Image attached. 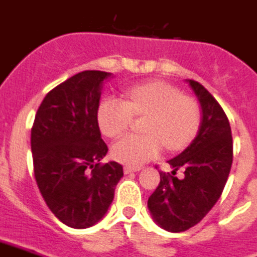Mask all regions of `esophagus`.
<instances>
[{"label":"esophagus","mask_w":257,"mask_h":257,"mask_svg":"<svg viewBox=\"0 0 257 257\" xmlns=\"http://www.w3.org/2000/svg\"><path fill=\"white\" fill-rule=\"evenodd\" d=\"M141 170V167H132V166H125L124 172L125 174H132V172H137Z\"/></svg>","instance_id":"34e87169"}]
</instances>
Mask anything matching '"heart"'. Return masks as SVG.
I'll return each instance as SVG.
<instances>
[{"label": "heart", "instance_id": "obj_1", "mask_svg": "<svg viewBox=\"0 0 257 257\" xmlns=\"http://www.w3.org/2000/svg\"><path fill=\"white\" fill-rule=\"evenodd\" d=\"M126 99L107 96L99 104L98 124L103 135L117 137L129 128L133 116H148L146 135H128L111 148L113 159L128 166L144 165L158 157L163 144L178 150L195 137L200 125V109L193 99L182 95L175 86L162 81L133 86Z\"/></svg>", "mask_w": 257, "mask_h": 257}]
</instances>
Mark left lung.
Here are the masks:
<instances>
[{"mask_svg":"<svg viewBox=\"0 0 257 257\" xmlns=\"http://www.w3.org/2000/svg\"><path fill=\"white\" fill-rule=\"evenodd\" d=\"M202 109L198 133L191 145L170 159L172 172H159L161 182L148 200L154 221L171 232L197 225L221 197L232 165V137L225 111L201 83L187 81ZM183 176L176 178V171Z\"/></svg>","mask_w":257,"mask_h":257,"instance_id":"obj_1","label":"left lung"}]
</instances>
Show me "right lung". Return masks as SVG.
<instances>
[{
	"label": "right lung",
	"mask_w": 257,
	"mask_h": 257,
	"mask_svg": "<svg viewBox=\"0 0 257 257\" xmlns=\"http://www.w3.org/2000/svg\"><path fill=\"white\" fill-rule=\"evenodd\" d=\"M111 75L85 70L52 88L31 128L36 184L51 212L69 227L100 221L124 175L117 162L100 163L108 148L96 115L103 81Z\"/></svg>",
	"instance_id": "obj_1"
}]
</instances>
